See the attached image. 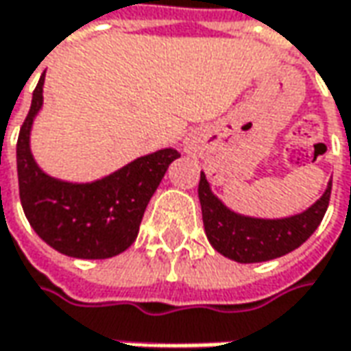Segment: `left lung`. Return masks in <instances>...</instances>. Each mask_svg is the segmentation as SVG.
<instances>
[{
  "instance_id": "1",
  "label": "left lung",
  "mask_w": 351,
  "mask_h": 351,
  "mask_svg": "<svg viewBox=\"0 0 351 351\" xmlns=\"http://www.w3.org/2000/svg\"><path fill=\"white\" fill-rule=\"evenodd\" d=\"M332 181L323 197L305 213L280 220H263L230 210L213 191L201 171L199 201L203 224L210 245L224 257L237 263H263L278 258L305 243L319 228L330 201Z\"/></svg>"
}]
</instances>
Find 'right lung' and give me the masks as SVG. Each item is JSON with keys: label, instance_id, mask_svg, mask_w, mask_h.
<instances>
[{"label": "right lung", "instance_id": "1", "mask_svg": "<svg viewBox=\"0 0 351 351\" xmlns=\"http://www.w3.org/2000/svg\"><path fill=\"white\" fill-rule=\"evenodd\" d=\"M44 75L16 141L19 195L25 216L49 247L67 257L110 258L138 234L143 214L178 150L164 148L133 160L93 183H67L40 170L30 154V127L42 108Z\"/></svg>", "mask_w": 351, "mask_h": 351}]
</instances>
